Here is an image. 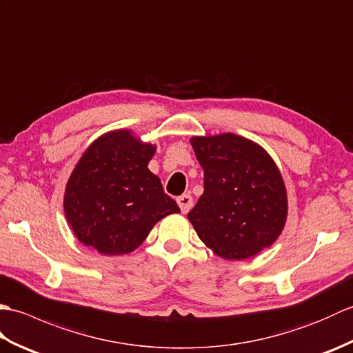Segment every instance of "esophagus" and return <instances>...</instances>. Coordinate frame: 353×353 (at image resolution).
I'll use <instances>...</instances> for the list:
<instances>
[{
  "instance_id": "34e87169",
  "label": "esophagus",
  "mask_w": 353,
  "mask_h": 353,
  "mask_svg": "<svg viewBox=\"0 0 353 353\" xmlns=\"http://www.w3.org/2000/svg\"><path fill=\"white\" fill-rule=\"evenodd\" d=\"M177 203H179V206H181V211L183 214L190 212V209L192 208V197L190 196V194H183V196L177 197Z\"/></svg>"
}]
</instances>
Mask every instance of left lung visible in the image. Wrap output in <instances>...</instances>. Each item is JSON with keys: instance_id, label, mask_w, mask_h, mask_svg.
Segmentation results:
<instances>
[{"instance_id": "1", "label": "left lung", "mask_w": 353, "mask_h": 353, "mask_svg": "<svg viewBox=\"0 0 353 353\" xmlns=\"http://www.w3.org/2000/svg\"><path fill=\"white\" fill-rule=\"evenodd\" d=\"M205 191L188 220L219 256L239 261L272 245L287 221L281 171L264 148L234 133L192 137Z\"/></svg>"}]
</instances>
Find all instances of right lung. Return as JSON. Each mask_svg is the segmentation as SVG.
Listing matches in <instances>:
<instances>
[{"label":"right lung","mask_w":353,"mask_h":353,"mask_svg":"<svg viewBox=\"0 0 353 353\" xmlns=\"http://www.w3.org/2000/svg\"><path fill=\"white\" fill-rule=\"evenodd\" d=\"M154 152L130 130L104 133L88 147L63 199L65 216L81 244L108 256L130 253L157 221L181 212L148 170Z\"/></svg>","instance_id":"obj_1"}]
</instances>
